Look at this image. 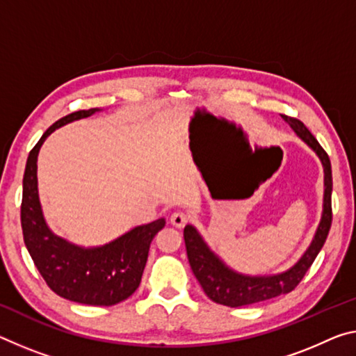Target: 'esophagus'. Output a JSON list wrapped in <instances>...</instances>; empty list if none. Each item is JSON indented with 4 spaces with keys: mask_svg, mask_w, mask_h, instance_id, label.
I'll use <instances>...</instances> for the list:
<instances>
[{
    "mask_svg": "<svg viewBox=\"0 0 356 356\" xmlns=\"http://www.w3.org/2000/svg\"><path fill=\"white\" fill-rule=\"evenodd\" d=\"M171 223L174 225V227L176 228H184L185 227V223L188 222V216L185 212H180V211H177V212H174L172 216H171Z\"/></svg>",
    "mask_w": 356,
    "mask_h": 356,
    "instance_id": "34e87169",
    "label": "esophagus"
}]
</instances>
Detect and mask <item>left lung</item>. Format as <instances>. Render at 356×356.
Returning a JSON list of instances; mask_svg holds the SVG:
<instances>
[{
    "label": "left lung",
    "mask_w": 356,
    "mask_h": 356,
    "mask_svg": "<svg viewBox=\"0 0 356 356\" xmlns=\"http://www.w3.org/2000/svg\"><path fill=\"white\" fill-rule=\"evenodd\" d=\"M282 118L289 123L296 136L302 143H306L315 155L320 158L325 172V191H323V211L321 218L315 231L314 239L302 253V257L284 273L269 274V275H249L231 269L227 263L220 258L207 242L202 239L200 231L193 225H187L184 229L185 247H187L188 263L193 270L195 277L198 279L206 295L213 302L223 304L228 307L249 306V304L261 302L270 300V298L286 295L296 289V285L302 280L304 274L307 273L310 264L317 258L318 252L323 247L326 236L331 228V191H332V176L331 163L326 152L321 149L318 140L312 136V133L304 127V123L298 118L282 115Z\"/></svg>",
    "instance_id": "obj_1"
}]
</instances>
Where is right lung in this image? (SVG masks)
I'll return each instance as SVG.
<instances>
[{
	"label": "right lung",
	"mask_w": 356,
	"mask_h": 356,
	"mask_svg": "<svg viewBox=\"0 0 356 356\" xmlns=\"http://www.w3.org/2000/svg\"><path fill=\"white\" fill-rule=\"evenodd\" d=\"M101 109L77 111L55 122L26 160L22 196V231L28 252L50 290L65 300L88 306H114L138 290L150 242L165 218L134 227L104 245L82 247L56 236L44 218L38 191V155L56 128L93 115Z\"/></svg>",
	"instance_id": "1"
}]
</instances>
